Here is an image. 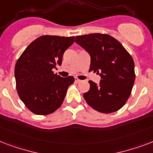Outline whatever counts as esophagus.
Returning a JSON list of instances; mask_svg holds the SVG:
<instances>
[{"label":"esophagus","mask_w":153,"mask_h":153,"mask_svg":"<svg viewBox=\"0 0 153 153\" xmlns=\"http://www.w3.org/2000/svg\"><path fill=\"white\" fill-rule=\"evenodd\" d=\"M74 81H75V82H81V80L78 79V78H75V79H74Z\"/></svg>","instance_id":"esophagus-1"}]
</instances>
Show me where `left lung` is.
Here are the masks:
<instances>
[{
  "mask_svg": "<svg viewBox=\"0 0 153 153\" xmlns=\"http://www.w3.org/2000/svg\"><path fill=\"white\" fill-rule=\"evenodd\" d=\"M75 42L91 55L90 71L101 76L98 85L89 81L90 90L83 94L87 104L103 114L119 110L129 98L135 81L130 54L118 40L107 34L78 36Z\"/></svg>",
  "mask_w": 153,
  "mask_h": 153,
  "instance_id": "obj_1",
  "label": "left lung"
}]
</instances>
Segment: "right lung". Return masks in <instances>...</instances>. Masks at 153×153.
Segmentation results:
<instances>
[{
	"mask_svg": "<svg viewBox=\"0 0 153 153\" xmlns=\"http://www.w3.org/2000/svg\"><path fill=\"white\" fill-rule=\"evenodd\" d=\"M74 36H42L32 42L15 66L16 87L25 106L37 115L52 114L61 106L74 77L54 74Z\"/></svg>",
	"mask_w": 153,
	"mask_h": 153,
	"instance_id": "right-lung-1",
	"label": "right lung"
}]
</instances>
